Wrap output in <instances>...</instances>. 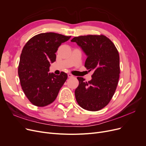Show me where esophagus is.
Instances as JSON below:
<instances>
[{"label": "esophagus", "mask_w": 146, "mask_h": 146, "mask_svg": "<svg viewBox=\"0 0 146 146\" xmlns=\"http://www.w3.org/2000/svg\"><path fill=\"white\" fill-rule=\"evenodd\" d=\"M67 76H68V78H73V76L72 74H70V73H68V74H67Z\"/></svg>", "instance_id": "obj_1"}]
</instances>
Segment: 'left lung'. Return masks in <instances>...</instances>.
I'll list each match as a JSON object with an SVG mask.
<instances>
[{"label":"left lung","mask_w":146,"mask_h":146,"mask_svg":"<svg viewBox=\"0 0 146 146\" xmlns=\"http://www.w3.org/2000/svg\"><path fill=\"white\" fill-rule=\"evenodd\" d=\"M82 48L88 56L85 67L94 72L91 80L78 77L79 84L74 94L82 108L101 110L109 104L116 90L120 73L119 56L113 43L104 35L74 37L71 40Z\"/></svg>","instance_id":"left-lung-1"}]
</instances>
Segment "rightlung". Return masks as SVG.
<instances>
[{
	"instance_id": "obj_1",
	"label": "right lung",
	"mask_w": 146,
	"mask_h": 146,
	"mask_svg": "<svg viewBox=\"0 0 146 146\" xmlns=\"http://www.w3.org/2000/svg\"><path fill=\"white\" fill-rule=\"evenodd\" d=\"M71 36L54 33L36 35L22 49L18 66L22 89L34 105L47 106L56 99L59 90L67 79V74L50 73V63L56 59V52L63 42Z\"/></svg>"
}]
</instances>
